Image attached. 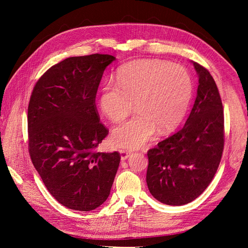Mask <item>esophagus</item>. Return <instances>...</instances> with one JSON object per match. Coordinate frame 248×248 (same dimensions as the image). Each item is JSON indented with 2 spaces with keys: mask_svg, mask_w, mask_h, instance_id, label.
<instances>
[{
  "mask_svg": "<svg viewBox=\"0 0 248 248\" xmlns=\"http://www.w3.org/2000/svg\"><path fill=\"white\" fill-rule=\"evenodd\" d=\"M130 154H131V152H129V151H125V150H121V151H120V155H121V160L122 161L126 160L130 156Z\"/></svg>",
  "mask_w": 248,
  "mask_h": 248,
  "instance_id": "obj_1",
  "label": "esophagus"
}]
</instances>
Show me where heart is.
Masks as SVG:
<instances>
[{
  "mask_svg": "<svg viewBox=\"0 0 248 248\" xmlns=\"http://www.w3.org/2000/svg\"><path fill=\"white\" fill-rule=\"evenodd\" d=\"M114 82L104 84L98 96L102 114L114 122L138 114L115 127L110 141L116 148L139 149L155 136L181 123L192 98V80L183 66L153 59L138 60L119 68Z\"/></svg>",
  "mask_w": 248,
  "mask_h": 248,
  "instance_id": "obj_1",
  "label": "heart"
}]
</instances>
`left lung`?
Here are the masks:
<instances>
[{
	"mask_svg": "<svg viewBox=\"0 0 248 248\" xmlns=\"http://www.w3.org/2000/svg\"><path fill=\"white\" fill-rule=\"evenodd\" d=\"M192 64L199 86L188 119L181 130L148 151V188L157 201L170 206L188 204L204 192L223 151V109L218 89L206 68Z\"/></svg>",
	"mask_w": 248,
	"mask_h": 248,
	"instance_id": "left-lung-1",
	"label": "left lung"
}]
</instances>
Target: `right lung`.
<instances>
[{
    "label": "right lung",
    "mask_w": 248,
    "mask_h": 248,
    "mask_svg": "<svg viewBox=\"0 0 248 248\" xmlns=\"http://www.w3.org/2000/svg\"><path fill=\"white\" fill-rule=\"evenodd\" d=\"M110 55L71 57L37 81L28 108L29 152L49 193L60 204L91 211L109 196L118 152L93 150L108 136L95 97Z\"/></svg>",
    "instance_id": "add662e5"
}]
</instances>
